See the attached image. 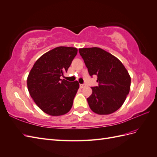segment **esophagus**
I'll use <instances>...</instances> for the list:
<instances>
[{
	"instance_id": "34e87169",
	"label": "esophagus",
	"mask_w": 157,
	"mask_h": 157,
	"mask_svg": "<svg viewBox=\"0 0 157 157\" xmlns=\"http://www.w3.org/2000/svg\"><path fill=\"white\" fill-rule=\"evenodd\" d=\"M85 86V84H80V88H82Z\"/></svg>"
}]
</instances>
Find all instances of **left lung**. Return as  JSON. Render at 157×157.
Listing matches in <instances>:
<instances>
[{
    "instance_id": "1",
    "label": "left lung",
    "mask_w": 157,
    "mask_h": 157,
    "mask_svg": "<svg viewBox=\"0 0 157 157\" xmlns=\"http://www.w3.org/2000/svg\"><path fill=\"white\" fill-rule=\"evenodd\" d=\"M80 56L90 76L97 75L98 86L91 87L89 107L99 115H108L119 109L129 94L131 77L122 63L99 48H80Z\"/></svg>"
}]
</instances>
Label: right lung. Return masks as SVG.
<instances>
[{
  "mask_svg": "<svg viewBox=\"0 0 157 157\" xmlns=\"http://www.w3.org/2000/svg\"><path fill=\"white\" fill-rule=\"evenodd\" d=\"M75 48L60 46L41 56L27 78L29 94L42 111L52 116L68 113L79 88L78 81L61 79L77 54Z\"/></svg>",
  "mask_w": 157,
  "mask_h": 157,
  "instance_id": "add662e5",
  "label": "right lung"
}]
</instances>
